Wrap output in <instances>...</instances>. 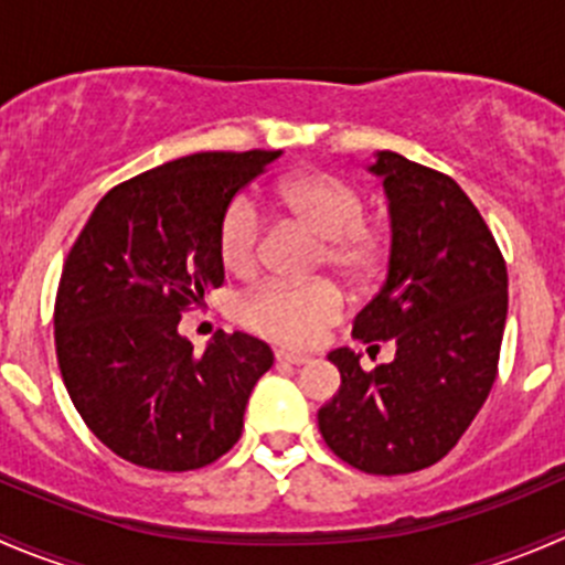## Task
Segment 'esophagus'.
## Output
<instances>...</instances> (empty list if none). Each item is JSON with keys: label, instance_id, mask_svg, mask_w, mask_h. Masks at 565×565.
<instances>
[{"label": "esophagus", "instance_id": "1", "mask_svg": "<svg viewBox=\"0 0 565 565\" xmlns=\"http://www.w3.org/2000/svg\"><path fill=\"white\" fill-rule=\"evenodd\" d=\"M276 361L289 363V366H303V363H309V355H300V352L292 350H276Z\"/></svg>", "mask_w": 565, "mask_h": 565}]
</instances>
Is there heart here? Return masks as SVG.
<instances>
[{
    "label": "heart",
    "instance_id": "b5f03b06",
    "mask_svg": "<svg viewBox=\"0 0 565 565\" xmlns=\"http://www.w3.org/2000/svg\"><path fill=\"white\" fill-rule=\"evenodd\" d=\"M276 199L289 221L319 237V265L352 284L374 276L385 256V235L366 224V199L355 185L328 172H303L287 177ZM259 254V210L248 196L232 199L218 224L221 265L232 276H250ZM241 317L267 339L309 347L341 317V295L328 281H270L243 300Z\"/></svg>",
    "mask_w": 565,
    "mask_h": 565
}]
</instances>
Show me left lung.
<instances>
[{"label": "left lung", "instance_id": "left-lung-1", "mask_svg": "<svg viewBox=\"0 0 565 565\" xmlns=\"http://www.w3.org/2000/svg\"><path fill=\"white\" fill-rule=\"evenodd\" d=\"M391 213L388 276L352 335L396 341L372 372L339 347L341 388L317 413L330 451L372 476L424 470L451 451L498 377L509 273L476 204L448 174L374 152Z\"/></svg>", "mask_w": 565, "mask_h": 565}]
</instances>
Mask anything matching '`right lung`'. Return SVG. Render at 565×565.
I'll return each instance as SVG.
<instances>
[{
  "label": "right lung",
  "mask_w": 565,
  "mask_h": 565,
  "mask_svg": "<svg viewBox=\"0 0 565 565\" xmlns=\"http://www.w3.org/2000/svg\"><path fill=\"white\" fill-rule=\"evenodd\" d=\"M281 150L196 152L119 182L62 267L54 306L62 380L93 435L147 470H199L243 431L265 341L218 333L202 355L182 311L224 284L218 224Z\"/></svg>",
  "instance_id": "1"
}]
</instances>
